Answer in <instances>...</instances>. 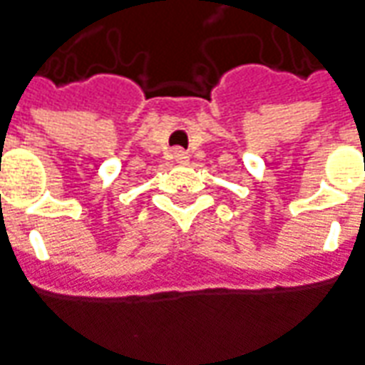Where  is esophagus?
Here are the masks:
<instances>
[{"label":"esophagus","instance_id":"esophagus-1","mask_svg":"<svg viewBox=\"0 0 365 365\" xmlns=\"http://www.w3.org/2000/svg\"><path fill=\"white\" fill-rule=\"evenodd\" d=\"M174 160H175V162H180V164H185V162H187V154L183 152L182 148H175V150H174Z\"/></svg>","mask_w":365,"mask_h":365}]
</instances>
